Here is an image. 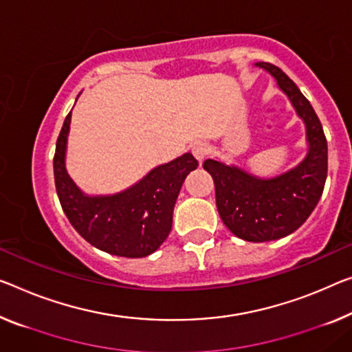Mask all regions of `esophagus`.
Wrapping results in <instances>:
<instances>
[{
	"label": "esophagus",
	"mask_w": 352,
	"mask_h": 352,
	"mask_svg": "<svg viewBox=\"0 0 352 352\" xmlns=\"http://www.w3.org/2000/svg\"><path fill=\"white\" fill-rule=\"evenodd\" d=\"M192 154L195 155V159H197L198 162H203L204 159H206V155L209 154L208 143H204V142L193 143L192 144Z\"/></svg>",
	"instance_id": "obj_1"
}]
</instances>
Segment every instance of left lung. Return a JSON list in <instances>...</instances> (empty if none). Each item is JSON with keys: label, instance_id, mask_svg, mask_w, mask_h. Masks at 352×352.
Listing matches in <instances>:
<instances>
[{"label": "left lung", "instance_id": "1", "mask_svg": "<svg viewBox=\"0 0 352 352\" xmlns=\"http://www.w3.org/2000/svg\"><path fill=\"white\" fill-rule=\"evenodd\" d=\"M274 75L305 122L310 144L299 166L274 179H258L236 166L208 159L203 164L214 179L215 203L232 234L248 242H267L296 231L320 201L327 177V140L307 97L282 69L258 63Z\"/></svg>", "mask_w": 352, "mask_h": 352}]
</instances>
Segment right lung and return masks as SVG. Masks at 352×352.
<instances>
[{"label":"right lung","instance_id":"1","mask_svg":"<svg viewBox=\"0 0 352 352\" xmlns=\"http://www.w3.org/2000/svg\"><path fill=\"white\" fill-rule=\"evenodd\" d=\"M70 115L72 111L64 120L53 157L56 193L64 214L78 234L99 250L126 258L151 255L168 237L177 195L198 160L187 153L154 168L126 192L86 197L64 166Z\"/></svg>","mask_w":352,"mask_h":352}]
</instances>
